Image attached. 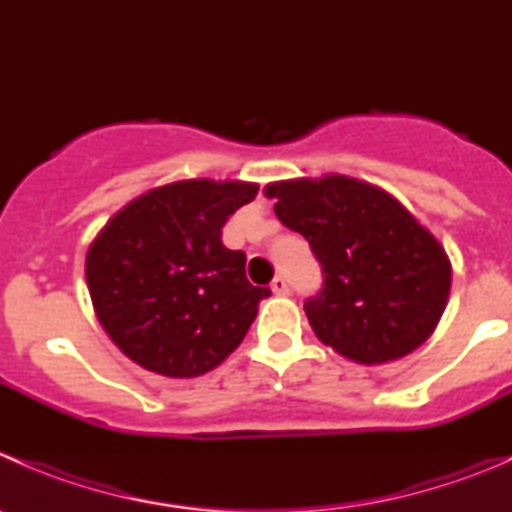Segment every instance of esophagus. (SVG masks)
I'll list each match as a JSON object with an SVG mask.
<instances>
[{
	"label": "esophagus",
	"instance_id": "1",
	"mask_svg": "<svg viewBox=\"0 0 512 512\" xmlns=\"http://www.w3.org/2000/svg\"><path fill=\"white\" fill-rule=\"evenodd\" d=\"M272 292L277 294V297H285V294H289V285H287V280L282 275H277L275 280H272Z\"/></svg>",
	"mask_w": 512,
	"mask_h": 512
}]
</instances>
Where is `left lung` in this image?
<instances>
[{
	"mask_svg": "<svg viewBox=\"0 0 512 512\" xmlns=\"http://www.w3.org/2000/svg\"><path fill=\"white\" fill-rule=\"evenodd\" d=\"M265 195L322 265V289L304 312L327 347L371 366L431 337L448 304L451 262L394 195L334 173L270 183Z\"/></svg>",
	"mask_w": 512,
	"mask_h": 512,
	"instance_id": "1",
	"label": "left lung"
}]
</instances>
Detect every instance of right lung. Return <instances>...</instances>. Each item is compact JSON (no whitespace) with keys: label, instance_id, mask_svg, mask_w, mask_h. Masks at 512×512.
<instances>
[{"label":"right lung","instance_id":"add662e5","mask_svg":"<svg viewBox=\"0 0 512 512\" xmlns=\"http://www.w3.org/2000/svg\"><path fill=\"white\" fill-rule=\"evenodd\" d=\"M242 180H180L118 210L86 255L96 317L118 349L148 371L190 379L240 347L267 287L245 277V252L223 225L255 200Z\"/></svg>","mask_w":512,"mask_h":512}]
</instances>
